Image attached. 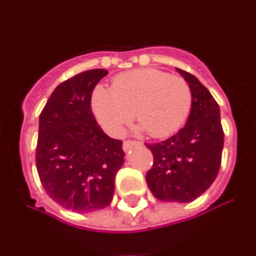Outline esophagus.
<instances>
[{"instance_id": "obj_1", "label": "esophagus", "mask_w": 256, "mask_h": 256, "mask_svg": "<svg viewBox=\"0 0 256 256\" xmlns=\"http://www.w3.org/2000/svg\"><path fill=\"white\" fill-rule=\"evenodd\" d=\"M140 144H142V142L130 141V140H126V141L123 142V150L128 151V150H130L132 148H134V146H140Z\"/></svg>"}]
</instances>
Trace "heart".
Instances as JSON below:
<instances>
[{"instance_id": "1", "label": "heart", "mask_w": 256, "mask_h": 256, "mask_svg": "<svg viewBox=\"0 0 256 256\" xmlns=\"http://www.w3.org/2000/svg\"><path fill=\"white\" fill-rule=\"evenodd\" d=\"M192 91L182 76L152 68L119 74L112 88L98 86L91 97L97 122L112 136H120L133 112L146 132L155 138L178 130L187 120Z\"/></svg>"}]
</instances>
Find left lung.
Returning a JSON list of instances; mask_svg holds the SVG:
<instances>
[{
  "label": "left lung",
  "mask_w": 256,
  "mask_h": 256,
  "mask_svg": "<svg viewBox=\"0 0 256 256\" xmlns=\"http://www.w3.org/2000/svg\"><path fill=\"white\" fill-rule=\"evenodd\" d=\"M192 91L186 126L168 140L146 144L154 156L146 182L156 198L190 202L202 195L218 176L224 133L214 97L195 76L178 69Z\"/></svg>",
  "instance_id": "8db88e82"
}]
</instances>
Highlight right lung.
<instances>
[{"label": "right lung", "mask_w": 256, "mask_h": 256, "mask_svg": "<svg viewBox=\"0 0 256 256\" xmlns=\"http://www.w3.org/2000/svg\"><path fill=\"white\" fill-rule=\"evenodd\" d=\"M106 74L92 69L60 83L40 115L36 165L40 183L52 200L73 212L108 206L124 162L123 142L110 138L91 110L92 91Z\"/></svg>", "instance_id": "1"}]
</instances>
